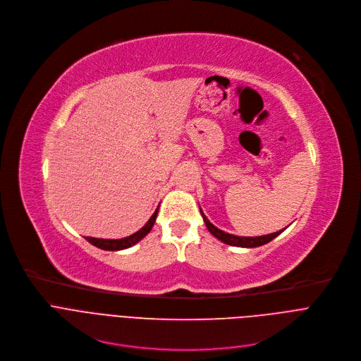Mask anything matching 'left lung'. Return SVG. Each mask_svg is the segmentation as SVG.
I'll list each match as a JSON object with an SVG mask.
<instances>
[{
	"mask_svg": "<svg viewBox=\"0 0 361 361\" xmlns=\"http://www.w3.org/2000/svg\"><path fill=\"white\" fill-rule=\"evenodd\" d=\"M202 213V218H203V222L207 228V231L216 238L219 239L221 242L226 243V245H231V246H238V247H257V246H263L266 243H269L270 240H273L274 238H277L284 229L279 231V232H274V233H270V235H264V236H256V238H252V236H236V235H231V233H226L221 229L216 228L214 225H212L207 218L204 216V213L200 210Z\"/></svg>",
	"mask_w": 361,
	"mask_h": 361,
	"instance_id": "obj_1",
	"label": "left lung"
}]
</instances>
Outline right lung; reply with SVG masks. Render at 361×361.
<instances>
[{
    "label": "right lung",
    "instance_id": "right-lung-1",
    "mask_svg": "<svg viewBox=\"0 0 361 361\" xmlns=\"http://www.w3.org/2000/svg\"><path fill=\"white\" fill-rule=\"evenodd\" d=\"M158 210H159V207L154 212V214L151 216V219L147 222L145 226L140 228L136 233H133V235H130V236H128V238H122V239H97V238H87V240H88L91 245H94V246H97V247H99V249H102V250H112V252H116V250L128 249V247L136 245L139 240H142L143 238H145V236L151 232V229L154 228V224H155V221H157Z\"/></svg>",
    "mask_w": 361,
    "mask_h": 361
}]
</instances>
